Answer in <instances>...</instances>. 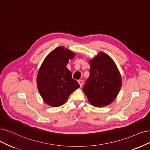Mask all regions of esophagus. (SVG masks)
<instances>
[{"instance_id": "esophagus-1", "label": "esophagus", "mask_w": 150, "mask_h": 150, "mask_svg": "<svg viewBox=\"0 0 150 150\" xmlns=\"http://www.w3.org/2000/svg\"><path fill=\"white\" fill-rule=\"evenodd\" d=\"M78 82H79V83L80 85V86L81 87L83 86V81L82 80H79Z\"/></svg>"}]
</instances>
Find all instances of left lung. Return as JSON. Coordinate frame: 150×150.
I'll return each instance as SVG.
<instances>
[{"label":"left lung","mask_w":150,"mask_h":150,"mask_svg":"<svg viewBox=\"0 0 150 150\" xmlns=\"http://www.w3.org/2000/svg\"><path fill=\"white\" fill-rule=\"evenodd\" d=\"M90 64V76L83 90L94 106H106L114 100L120 90V74L112 59L102 52L91 60Z\"/></svg>","instance_id":"obj_1"}]
</instances>
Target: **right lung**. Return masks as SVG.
Here are the masks:
<instances>
[{"label": "right lung", "instance_id": "obj_1", "mask_svg": "<svg viewBox=\"0 0 150 150\" xmlns=\"http://www.w3.org/2000/svg\"><path fill=\"white\" fill-rule=\"evenodd\" d=\"M75 53L60 46L50 52L39 70L37 86L44 102L52 107L64 104L70 94L80 87L66 67Z\"/></svg>", "mask_w": 150, "mask_h": 150}]
</instances>
